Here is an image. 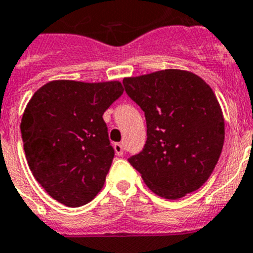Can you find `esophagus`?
I'll return each instance as SVG.
<instances>
[{"label": "esophagus", "instance_id": "obj_1", "mask_svg": "<svg viewBox=\"0 0 253 253\" xmlns=\"http://www.w3.org/2000/svg\"><path fill=\"white\" fill-rule=\"evenodd\" d=\"M114 150H115V152H116V155H118V156H123V154H124V150H123L122 143H115Z\"/></svg>", "mask_w": 253, "mask_h": 253}]
</instances>
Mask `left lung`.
Segmentation results:
<instances>
[{"mask_svg":"<svg viewBox=\"0 0 253 253\" xmlns=\"http://www.w3.org/2000/svg\"><path fill=\"white\" fill-rule=\"evenodd\" d=\"M123 84L145 112L147 141L128 162L149 189L178 199L203 186L225 139L224 116L210 85L182 70L126 77Z\"/></svg>","mask_w":253,"mask_h":253,"instance_id":"8db88e82","label":"left lung"}]
</instances>
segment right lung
Here are the masks:
<instances>
[{
	"label": "right lung",
	"mask_w": 253,
	"mask_h": 253,
	"mask_svg": "<svg viewBox=\"0 0 253 253\" xmlns=\"http://www.w3.org/2000/svg\"><path fill=\"white\" fill-rule=\"evenodd\" d=\"M123 91L119 81L55 80L28 102L20 123L27 162L56 202L81 207L102 190L115 155L102 116Z\"/></svg>",
	"instance_id": "1"
}]
</instances>
